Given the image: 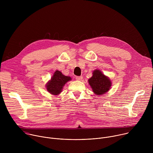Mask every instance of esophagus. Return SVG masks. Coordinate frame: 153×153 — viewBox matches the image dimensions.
<instances>
[{"label": "esophagus", "instance_id": "esophagus-1", "mask_svg": "<svg viewBox=\"0 0 153 153\" xmlns=\"http://www.w3.org/2000/svg\"><path fill=\"white\" fill-rule=\"evenodd\" d=\"M76 80H82V79H83V77H82V76H77L76 77Z\"/></svg>", "mask_w": 153, "mask_h": 153}]
</instances>
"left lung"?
Wrapping results in <instances>:
<instances>
[{
  "label": "left lung",
  "mask_w": 153,
  "mask_h": 153,
  "mask_svg": "<svg viewBox=\"0 0 153 153\" xmlns=\"http://www.w3.org/2000/svg\"><path fill=\"white\" fill-rule=\"evenodd\" d=\"M93 76L88 80L93 93L97 96H101L110 90L112 82L109 77L105 76L99 70L93 71Z\"/></svg>",
  "instance_id": "8db88e82"
}]
</instances>
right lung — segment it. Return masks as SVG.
Wrapping results in <instances>:
<instances>
[{"instance_id":"right-lung-1","label":"right lung","mask_w":153,"mask_h":153,"mask_svg":"<svg viewBox=\"0 0 153 153\" xmlns=\"http://www.w3.org/2000/svg\"><path fill=\"white\" fill-rule=\"evenodd\" d=\"M70 80H71V77L65 76L60 71L56 70L46 84L47 90L52 95H59L65 85Z\"/></svg>"}]
</instances>
